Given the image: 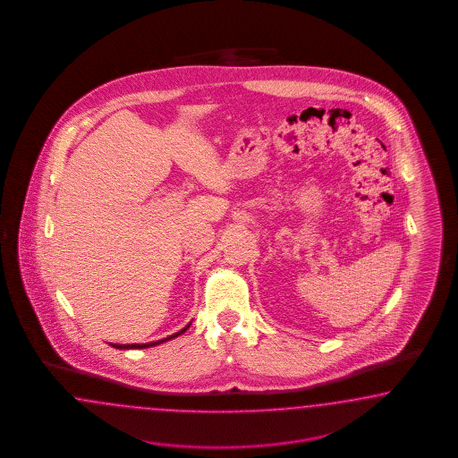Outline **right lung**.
Segmentation results:
<instances>
[{
    "instance_id": "add662e5",
    "label": "right lung",
    "mask_w": 458,
    "mask_h": 458,
    "mask_svg": "<svg viewBox=\"0 0 458 458\" xmlns=\"http://www.w3.org/2000/svg\"><path fill=\"white\" fill-rule=\"evenodd\" d=\"M191 326V322L186 326V327H182L180 333L173 334V335H167L166 339H161V341H156V343H148V344H111L112 347H115V349H144V347H151L157 346V344H163V343H166L169 339H174V337H178L181 334L184 333L188 327Z\"/></svg>"
}]
</instances>
